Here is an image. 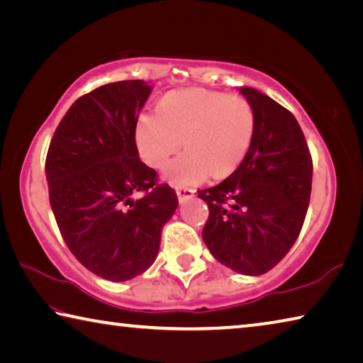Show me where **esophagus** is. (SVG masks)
<instances>
[{
  "mask_svg": "<svg viewBox=\"0 0 363 363\" xmlns=\"http://www.w3.org/2000/svg\"><path fill=\"white\" fill-rule=\"evenodd\" d=\"M176 194H177V199H179V201L182 203V201L192 199L194 194H195V190L187 189V187H177L176 189Z\"/></svg>",
  "mask_w": 363,
  "mask_h": 363,
  "instance_id": "esophagus-1",
  "label": "esophagus"
}]
</instances>
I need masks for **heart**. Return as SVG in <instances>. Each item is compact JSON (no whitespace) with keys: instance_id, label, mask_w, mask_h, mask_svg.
Returning a JSON list of instances; mask_svg holds the SVG:
<instances>
[{"instance_id":"1","label":"heart","mask_w":363,"mask_h":363,"mask_svg":"<svg viewBox=\"0 0 363 363\" xmlns=\"http://www.w3.org/2000/svg\"><path fill=\"white\" fill-rule=\"evenodd\" d=\"M256 113L240 96L203 88L176 89L164 94L157 113H143L136 123V144L140 158L152 168H163L167 181L176 187L196 186L211 174L230 176L251 149Z\"/></svg>"}]
</instances>
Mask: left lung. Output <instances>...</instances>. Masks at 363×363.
Segmentation results:
<instances>
[{
    "mask_svg": "<svg viewBox=\"0 0 363 363\" xmlns=\"http://www.w3.org/2000/svg\"><path fill=\"white\" fill-rule=\"evenodd\" d=\"M238 91L255 108V139L227 179L199 190L210 208L201 237L220 264L261 275L284 259L304 224L312 158L290 110L248 86Z\"/></svg>",
    "mask_w": 363,
    "mask_h": 363,
    "instance_id": "1",
    "label": "left lung"
}]
</instances>
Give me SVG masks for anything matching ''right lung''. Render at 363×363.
Returning a JSON list of instances; mask_svg holds the SVG:
<instances>
[{
    "mask_svg": "<svg viewBox=\"0 0 363 363\" xmlns=\"http://www.w3.org/2000/svg\"><path fill=\"white\" fill-rule=\"evenodd\" d=\"M152 86L126 79L73 102L46 155L49 203L72 255L99 277L134 279L158 255L177 195L140 162L136 123ZM144 191L139 201L132 195Z\"/></svg>",
    "mask_w": 363,
    "mask_h": 363,
    "instance_id": "obj_1",
    "label": "right lung"
}]
</instances>
